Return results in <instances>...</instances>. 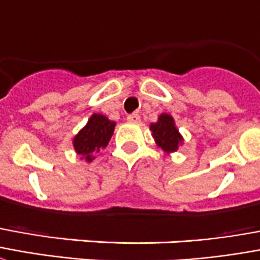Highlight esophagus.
I'll use <instances>...</instances> for the list:
<instances>
[{
  "label": "esophagus",
  "mask_w": 260,
  "mask_h": 260,
  "mask_svg": "<svg viewBox=\"0 0 260 260\" xmlns=\"http://www.w3.org/2000/svg\"><path fill=\"white\" fill-rule=\"evenodd\" d=\"M126 120H128V122H131V124H139L140 115L139 114H131L126 117Z\"/></svg>",
  "instance_id": "esophagus-1"
}]
</instances>
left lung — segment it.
<instances>
[{"label":"left lung","mask_w":260,"mask_h":260,"mask_svg":"<svg viewBox=\"0 0 260 260\" xmlns=\"http://www.w3.org/2000/svg\"><path fill=\"white\" fill-rule=\"evenodd\" d=\"M150 129L153 132L157 146L164 150L165 153H174L183 143V138L175 125L174 117L167 113L159 115L158 121L150 125Z\"/></svg>","instance_id":"8db88e82"}]
</instances>
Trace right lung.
Returning a JSON list of instances; mask_svg holds the SVG:
<instances>
[{"label": "right lung", "instance_id": "add662e5", "mask_svg": "<svg viewBox=\"0 0 260 260\" xmlns=\"http://www.w3.org/2000/svg\"><path fill=\"white\" fill-rule=\"evenodd\" d=\"M114 126V121H110L105 115L98 113L92 114L85 126L73 139V146L77 154L81 157V159L91 162L98 153L109 145Z\"/></svg>", "mask_w": 260, "mask_h": 260}]
</instances>
